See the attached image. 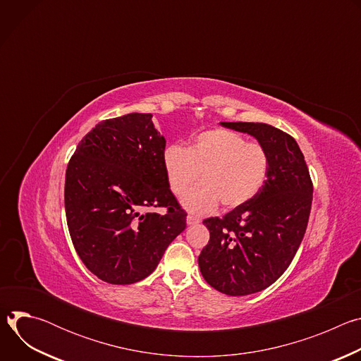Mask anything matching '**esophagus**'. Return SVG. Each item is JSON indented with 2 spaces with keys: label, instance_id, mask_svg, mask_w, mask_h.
<instances>
[{
  "label": "esophagus",
  "instance_id": "1",
  "mask_svg": "<svg viewBox=\"0 0 361 361\" xmlns=\"http://www.w3.org/2000/svg\"><path fill=\"white\" fill-rule=\"evenodd\" d=\"M201 220L198 217H194V216H187V224L188 226H195L198 224Z\"/></svg>",
  "mask_w": 361,
  "mask_h": 361
}]
</instances>
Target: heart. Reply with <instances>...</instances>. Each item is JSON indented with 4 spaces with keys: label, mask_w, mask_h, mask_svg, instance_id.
Instances as JSON below:
<instances>
[{
    "label": "heart",
    "mask_w": 361,
    "mask_h": 361,
    "mask_svg": "<svg viewBox=\"0 0 361 361\" xmlns=\"http://www.w3.org/2000/svg\"><path fill=\"white\" fill-rule=\"evenodd\" d=\"M161 166L170 190L181 195L202 171L203 183L181 198L194 214L216 210L220 202L235 209L259 192L269 174V154L238 133L213 128L198 133L188 147L171 142L161 152Z\"/></svg>",
    "instance_id": "obj_1"
}]
</instances>
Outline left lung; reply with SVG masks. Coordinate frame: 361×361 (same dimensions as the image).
Listing matches in <instances>:
<instances>
[{
    "instance_id": "8db88e82",
    "label": "left lung",
    "mask_w": 361,
    "mask_h": 361,
    "mask_svg": "<svg viewBox=\"0 0 361 361\" xmlns=\"http://www.w3.org/2000/svg\"><path fill=\"white\" fill-rule=\"evenodd\" d=\"M254 137L269 154L263 188L223 219L202 224L209 244L198 255L200 271L227 295H248L271 286L290 266L312 210L313 184L295 140L266 123H220Z\"/></svg>"
}]
</instances>
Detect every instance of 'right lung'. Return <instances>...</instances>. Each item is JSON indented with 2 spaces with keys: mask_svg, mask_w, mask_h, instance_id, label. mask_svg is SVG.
I'll use <instances>...</instances> for the list:
<instances>
[{
  "mask_svg": "<svg viewBox=\"0 0 361 361\" xmlns=\"http://www.w3.org/2000/svg\"><path fill=\"white\" fill-rule=\"evenodd\" d=\"M151 114L97 124L77 145L66 173V216L84 266L110 284H133L157 269L185 230L187 213L163 166L166 138ZM167 207L166 215L154 214Z\"/></svg>",
  "mask_w": 361,
  "mask_h": 361,
  "instance_id": "1",
  "label": "right lung"
}]
</instances>
